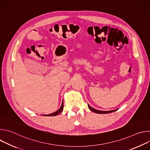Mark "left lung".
I'll return each instance as SVG.
<instances>
[{"mask_svg": "<svg viewBox=\"0 0 150 150\" xmlns=\"http://www.w3.org/2000/svg\"><path fill=\"white\" fill-rule=\"evenodd\" d=\"M88 108L90 110H91L92 112H94V113H98V114H106V113H112V112H114L115 111H116L117 109L116 110H110V111H101V110H96L93 108H91V107L90 105H89L88 104Z\"/></svg>", "mask_w": 150, "mask_h": 150, "instance_id": "left-lung-1", "label": "left lung"}]
</instances>
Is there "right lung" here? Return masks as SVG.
I'll return each instance as SVG.
<instances>
[{
    "instance_id": "add662e5",
    "label": "right lung",
    "mask_w": 150,
    "mask_h": 150,
    "mask_svg": "<svg viewBox=\"0 0 150 150\" xmlns=\"http://www.w3.org/2000/svg\"><path fill=\"white\" fill-rule=\"evenodd\" d=\"M63 109V103L62 101V105L60 106V108L59 110H57L56 112L53 113H51V114H49V115H43L44 116H56L57 115H59L60 113H61L62 112Z\"/></svg>"
}]
</instances>
